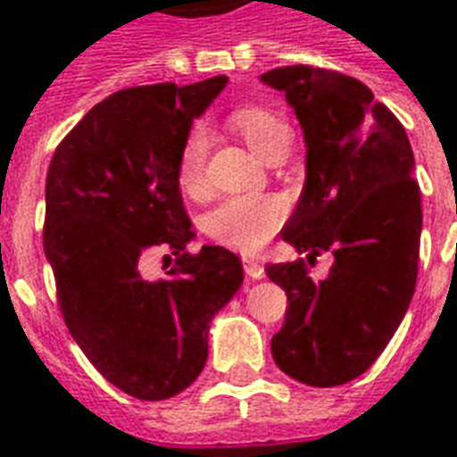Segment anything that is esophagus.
Returning a JSON list of instances; mask_svg holds the SVG:
<instances>
[{
  "label": "esophagus",
  "instance_id": "esophagus-1",
  "mask_svg": "<svg viewBox=\"0 0 457 457\" xmlns=\"http://www.w3.org/2000/svg\"><path fill=\"white\" fill-rule=\"evenodd\" d=\"M243 269H245V273L250 276V278H264V264L259 262V259L254 257H243Z\"/></svg>",
  "mask_w": 457,
  "mask_h": 457
}]
</instances>
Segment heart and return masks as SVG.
Returning <instances> with one entry per match:
<instances>
[{"instance_id":"heart-1","label":"heart","mask_w":457,"mask_h":457,"mask_svg":"<svg viewBox=\"0 0 457 457\" xmlns=\"http://www.w3.org/2000/svg\"><path fill=\"white\" fill-rule=\"evenodd\" d=\"M231 125L259 155H266L269 148L287 131L286 122L276 112L259 105H243L233 111ZM207 148V129L203 125H193L184 137L177 162L179 186L188 195H200L205 191ZM286 200L278 195H233L210 212L207 233L226 247L254 252L271 240L273 233L286 221Z\"/></svg>"}]
</instances>
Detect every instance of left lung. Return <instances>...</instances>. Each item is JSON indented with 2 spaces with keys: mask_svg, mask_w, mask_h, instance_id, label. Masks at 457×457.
<instances>
[{
  "mask_svg": "<svg viewBox=\"0 0 457 457\" xmlns=\"http://www.w3.org/2000/svg\"><path fill=\"white\" fill-rule=\"evenodd\" d=\"M286 91L306 144V181L283 240L332 252L326 280L304 259L266 266L286 290V320L271 337L276 366L297 382L337 386L385 352L418 280L422 205L413 148L385 104L342 72L286 65L262 75Z\"/></svg>",
  "mask_w": 457,
  "mask_h": 457,
  "instance_id": "1",
  "label": "left lung"
}]
</instances>
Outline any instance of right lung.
<instances>
[{
    "label": "right lung",
    "instance_id": "obj_1",
    "mask_svg": "<svg viewBox=\"0 0 457 457\" xmlns=\"http://www.w3.org/2000/svg\"><path fill=\"white\" fill-rule=\"evenodd\" d=\"M224 87L219 75L115 91L72 127L46 171L44 254L65 326L134 399H170L198 378L212 316L243 283L233 252H186L193 231L177 177L193 118ZM158 249L175 254V269L144 281L140 264Z\"/></svg>",
    "mask_w": 457,
    "mask_h": 457
}]
</instances>
